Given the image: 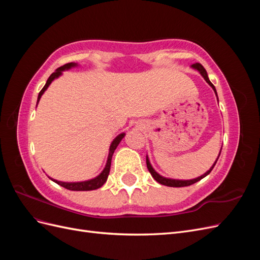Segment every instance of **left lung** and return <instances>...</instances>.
Instances as JSON below:
<instances>
[{
  "label": "left lung",
  "mask_w": 260,
  "mask_h": 260,
  "mask_svg": "<svg viewBox=\"0 0 260 260\" xmlns=\"http://www.w3.org/2000/svg\"><path fill=\"white\" fill-rule=\"evenodd\" d=\"M192 67L194 68V69H196L198 70V72H200V74L203 76V78L204 79L206 80V82L211 86L212 88V90L215 91V93H216V95H217V91H216V88H215V85L212 84L211 82H210V80L208 79V76H207V73H206V70H205V68H204L200 62H195V64H193L192 65ZM220 153H221V151H220ZM220 153H219V155H218V157H217V159H216V161H215V164L212 165V166L210 167V169L208 170V171H206L205 174L204 175H202L201 177H199V178H195V179H192V180H176V179H169V178H165V177H162V176H160L159 174H157V172L154 170V168L152 167V165H151V162H149V160H148V158H147V156H146V166H147V169H148V171L151 172V175H152V177L157 181V182L158 183H160V184H162V185H167V186H172V187H181V186H188V185H192V184H194L195 182H198V181H200V180H202L203 178H205L207 175H209L210 174V171L214 169V167H215V165H216V162H217V160H218V158H219V156H220Z\"/></svg>",
  "instance_id": "8db88e82"
}]
</instances>
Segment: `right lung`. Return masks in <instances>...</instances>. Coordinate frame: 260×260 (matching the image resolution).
<instances>
[{
  "instance_id": "add662e5",
  "label": "right lung",
  "mask_w": 260,
  "mask_h": 260,
  "mask_svg": "<svg viewBox=\"0 0 260 260\" xmlns=\"http://www.w3.org/2000/svg\"><path fill=\"white\" fill-rule=\"evenodd\" d=\"M76 66H77L76 62H68V64H65L64 66H61V67H59V68L55 70V72L49 77V79H48V81H46L45 85L43 86V89L40 91V93H39L37 105L39 103V101H40L41 96L43 95V93L45 92V90L48 89L49 85L52 83V81L54 79H56V78H58L62 74V72H64V70H68L72 67H76ZM124 136H125V133H120L119 136H117L114 139L111 146H109V153H108V158H107L106 166H105L104 170L102 171L98 177H95L94 179H91V180H88V181H82V182H61V181L54 180L52 178H50V179H52L55 183H57L60 186L65 187V188H67V190H70V191H92V190H96V188L101 187L106 182V180H107L108 175H109V170H111L113 154L115 152L116 147L118 146V144L120 143V141L123 139Z\"/></svg>"
}]
</instances>
